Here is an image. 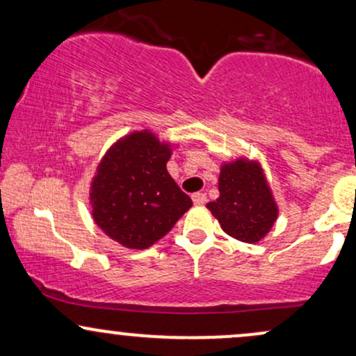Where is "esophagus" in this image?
<instances>
[{"label": "esophagus", "mask_w": 356, "mask_h": 356, "mask_svg": "<svg viewBox=\"0 0 356 356\" xmlns=\"http://www.w3.org/2000/svg\"><path fill=\"white\" fill-rule=\"evenodd\" d=\"M192 201L197 204V206H201V204L207 202V195L204 192H195V194H192Z\"/></svg>", "instance_id": "obj_1"}]
</instances>
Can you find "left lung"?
<instances>
[{
    "instance_id": "left-lung-1",
    "label": "left lung",
    "mask_w": 356,
    "mask_h": 356,
    "mask_svg": "<svg viewBox=\"0 0 356 356\" xmlns=\"http://www.w3.org/2000/svg\"><path fill=\"white\" fill-rule=\"evenodd\" d=\"M224 232L243 243H257L277 218L263 169L244 159L224 164L219 175V197L207 204Z\"/></svg>"
}]
</instances>
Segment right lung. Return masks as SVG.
<instances>
[{
  "instance_id": "1",
  "label": "right lung",
  "mask_w": 356,
  "mask_h": 356,
  "mask_svg": "<svg viewBox=\"0 0 356 356\" xmlns=\"http://www.w3.org/2000/svg\"><path fill=\"white\" fill-rule=\"evenodd\" d=\"M170 147L134 132L102 159L90 189L97 226L122 246L145 249L174 227L192 201L167 172Z\"/></svg>"
}]
</instances>
